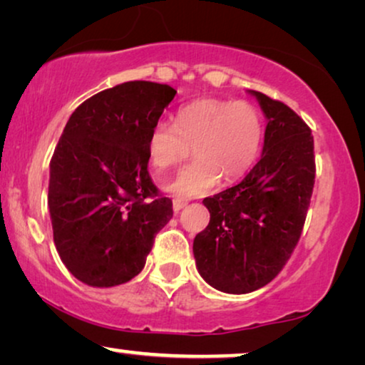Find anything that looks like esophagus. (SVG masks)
<instances>
[{
	"label": "esophagus",
	"instance_id": "34e87169",
	"mask_svg": "<svg viewBox=\"0 0 365 365\" xmlns=\"http://www.w3.org/2000/svg\"><path fill=\"white\" fill-rule=\"evenodd\" d=\"M186 201H182V199H174V201H173V209H174V212H179V211H181V209H184V207H186Z\"/></svg>",
	"mask_w": 365,
	"mask_h": 365
}]
</instances>
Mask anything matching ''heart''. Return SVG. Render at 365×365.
I'll list each match as a JSON object with an SVG mask.
<instances>
[{
    "label": "heart",
    "mask_w": 365,
    "mask_h": 365,
    "mask_svg": "<svg viewBox=\"0 0 365 365\" xmlns=\"http://www.w3.org/2000/svg\"><path fill=\"white\" fill-rule=\"evenodd\" d=\"M262 134V118L251 103L199 99L179 109L174 124H154L148 134V156L156 169H168L186 159L192 146L196 159L164 189L179 197L202 196L221 176L231 182L247 173Z\"/></svg>",
    "instance_id": "b5f03b06"
}]
</instances>
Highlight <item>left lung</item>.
<instances>
[{
    "mask_svg": "<svg viewBox=\"0 0 365 365\" xmlns=\"http://www.w3.org/2000/svg\"><path fill=\"white\" fill-rule=\"evenodd\" d=\"M247 93L267 119L262 154L241 182L204 199L211 219L192 244L197 272L227 294L257 291L286 266L301 237L316 178L307 124L284 103Z\"/></svg>",
    "mask_w": 365,
    "mask_h": 365,
    "instance_id": "1",
    "label": "left lung"
}]
</instances>
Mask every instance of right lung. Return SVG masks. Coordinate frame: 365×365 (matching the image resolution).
I'll use <instances>...</instances> for the list:
<instances>
[{"label": "right lung", "mask_w": 365, "mask_h": 365, "mask_svg": "<svg viewBox=\"0 0 365 365\" xmlns=\"http://www.w3.org/2000/svg\"><path fill=\"white\" fill-rule=\"evenodd\" d=\"M176 89L128 81L74 109L49 163L53 239L78 281L113 287L143 271L173 217L148 173V134Z\"/></svg>", "instance_id": "1"}]
</instances>
